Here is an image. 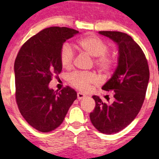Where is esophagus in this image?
<instances>
[{
    "mask_svg": "<svg viewBox=\"0 0 159 159\" xmlns=\"http://www.w3.org/2000/svg\"><path fill=\"white\" fill-rule=\"evenodd\" d=\"M77 97H78V100H81V99H83L84 98H85L86 95L84 94H83V93L78 92V94H77Z\"/></svg>",
    "mask_w": 159,
    "mask_h": 159,
    "instance_id": "esophagus-1",
    "label": "esophagus"
}]
</instances>
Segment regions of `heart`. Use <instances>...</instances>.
Here are the masks:
<instances>
[{"label":"heart","instance_id":"b5f03b06","mask_svg":"<svg viewBox=\"0 0 159 159\" xmlns=\"http://www.w3.org/2000/svg\"><path fill=\"white\" fill-rule=\"evenodd\" d=\"M78 45L91 57H94V64L101 72L106 73L113 69L116 64L115 57L108 54L109 46L105 41L96 35H89L78 41ZM75 53L69 43L61 46L59 58L61 66L70 69L74 64ZM68 81L71 85L81 91H86L94 83L97 77L92 72H74L68 76Z\"/></svg>","mask_w":159,"mask_h":159}]
</instances>
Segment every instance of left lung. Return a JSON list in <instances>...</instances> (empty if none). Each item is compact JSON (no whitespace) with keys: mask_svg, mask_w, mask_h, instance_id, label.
Masks as SVG:
<instances>
[{"mask_svg":"<svg viewBox=\"0 0 159 159\" xmlns=\"http://www.w3.org/2000/svg\"><path fill=\"white\" fill-rule=\"evenodd\" d=\"M99 33L118 44L119 57L115 73L102 87L111 91L115 101L107 104L93 96L95 108L90 113V119L98 131L111 134L127 127L140 111L148 87L149 68L143 51L131 36L119 31Z\"/></svg>","mask_w":159,"mask_h":159,"instance_id":"1","label":"left lung"}]
</instances>
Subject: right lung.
Returning a JSON list of instances; mask_svg holds the SVG:
<instances>
[{
    "label": "right lung",
    "instance_id": "obj_1",
    "mask_svg": "<svg viewBox=\"0 0 159 159\" xmlns=\"http://www.w3.org/2000/svg\"><path fill=\"white\" fill-rule=\"evenodd\" d=\"M78 33L66 27L45 28L21 46L14 61L17 107L27 122L41 132L58 128L77 98L76 91L69 86L55 93L48 84L62 70L61 48Z\"/></svg>",
    "mask_w": 159,
    "mask_h": 159
}]
</instances>
